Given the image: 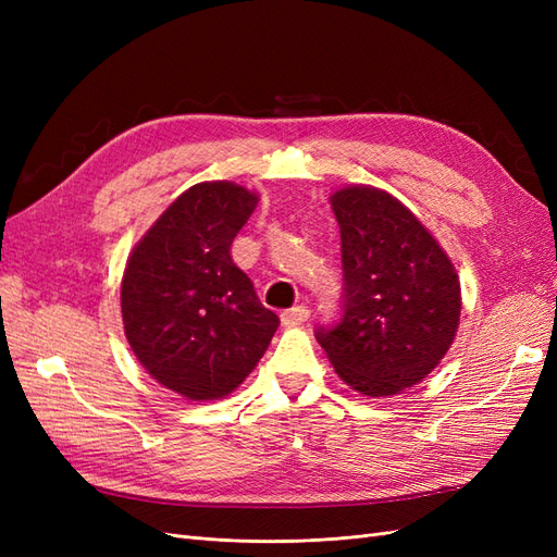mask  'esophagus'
Here are the masks:
<instances>
[{"label":"esophagus","instance_id":"obj_1","mask_svg":"<svg viewBox=\"0 0 557 557\" xmlns=\"http://www.w3.org/2000/svg\"><path fill=\"white\" fill-rule=\"evenodd\" d=\"M307 318H309V309H307V307H293V309L281 313V323H283L285 327H295V325L305 323Z\"/></svg>","mask_w":557,"mask_h":557}]
</instances>
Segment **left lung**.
<instances>
[{"label": "left lung", "instance_id": "left-lung-1", "mask_svg": "<svg viewBox=\"0 0 557 557\" xmlns=\"http://www.w3.org/2000/svg\"><path fill=\"white\" fill-rule=\"evenodd\" d=\"M330 205L342 227L346 311L315 339L350 391L399 395L434 372L458 334L460 276L434 234L387 190L350 183Z\"/></svg>", "mask_w": 557, "mask_h": 557}]
</instances>
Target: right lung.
<instances>
[{
	"label": "right lung",
	"mask_w": 557,
	"mask_h": 557,
	"mask_svg": "<svg viewBox=\"0 0 557 557\" xmlns=\"http://www.w3.org/2000/svg\"><path fill=\"white\" fill-rule=\"evenodd\" d=\"M258 201L260 193L242 183H195L125 262L121 313L134 358L190 401L237 391L278 327L230 252Z\"/></svg>",
	"instance_id": "add662e5"
}]
</instances>
